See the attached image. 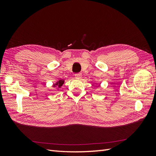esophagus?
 I'll list each match as a JSON object with an SVG mask.
<instances>
[{
  "label": "esophagus",
  "instance_id": "34e87169",
  "mask_svg": "<svg viewBox=\"0 0 156 156\" xmlns=\"http://www.w3.org/2000/svg\"><path fill=\"white\" fill-rule=\"evenodd\" d=\"M75 77L77 79H81L82 77V75L81 73H77L75 74Z\"/></svg>",
  "mask_w": 156,
  "mask_h": 156
}]
</instances>
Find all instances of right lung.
Returning <instances> with one entry per match:
<instances>
[{
    "label": "right lung",
    "mask_w": 156,
    "mask_h": 156,
    "mask_svg": "<svg viewBox=\"0 0 156 156\" xmlns=\"http://www.w3.org/2000/svg\"><path fill=\"white\" fill-rule=\"evenodd\" d=\"M64 80H59V81H58V82H56V83L54 84L53 87H56L60 88L62 86V84H64Z\"/></svg>",
    "instance_id": "obj_1"
}]
</instances>
